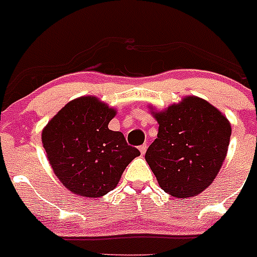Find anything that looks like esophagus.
<instances>
[{"instance_id": "34e87169", "label": "esophagus", "mask_w": 257, "mask_h": 257, "mask_svg": "<svg viewBox=\"0 0 257 257\" xmlns=\"http://www.w3.org/2000/svg\"><path fill=\"white\" fill-rule=\"evenodd\" d=\"M140 151H141V153H142V156L145 155L146 153V151H147V145H142L140 147Z\"/></svg>"}]
</instances>
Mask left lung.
<instances>
[{
  "instance_id": "1",
  "label": "left lung",
  "mask_w": 257,
  "mask_h": 257,
  "mask_svg": "<svg viewBox=\"0 0 257 257\" xmlns=\"http://www.w3.org/2000/svg\"><path fill=\"white\" fill-rule=\"evenodd\" d=\"M158 134L146 161L158 184L175 198H191L214 181L232 128L222 111L198 96H185L162 111L151 107Z\"/></svg>"
}]
</instances>
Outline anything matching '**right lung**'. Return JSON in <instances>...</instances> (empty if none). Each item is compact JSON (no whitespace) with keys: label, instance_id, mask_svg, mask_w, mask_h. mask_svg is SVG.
Masks as SVG:
<instances>
[{"label":"right lung","instance_id":"1","mask_svg":"<svg viewBox=\"0 0 257 257\" xmlns=\"http://www.w3.org/2000/svg\"><path fill=\"white\" fill-rule=\"evenodd\" d=\"M116 110L95 96L64 105L42 132V143L59 181L76 195L100 198L115 188L141 152L121 132L110 131Z\"/></svg>","mask_w":257,"mask_h":257}]
</instances>
